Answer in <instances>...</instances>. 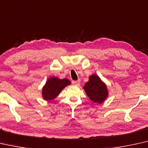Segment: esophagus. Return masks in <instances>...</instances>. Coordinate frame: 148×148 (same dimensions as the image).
<instances>
[{
    "label": "esophagus",
    "mask_w": 148,
    "mask_h": 148,
    "mask_svg": "<svg viewBox=\"0 0 148 148\" xmlns=\"http://www.w3.org/2000/svg\"><path fill=\"white\" fill-rule=\"evenodd\" d=\"M72 84L74 85H76V86H78L80 84V81H72Z\"/></svg>",
    "instance_id": "obj_1"
}]
</instances>
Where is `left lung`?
<instances>
[{"label":"left lung","mask_w":148,"mask_h":148,"mask_svg":"<svg viewBox=\"0 0 148 148\" xmlns=\"http://www.w3.org/2000/svg\"><path fill=\"white\" fill-rule=\"evenodd\" d=\"M83 88L88 98L94 103H102L108 96L106 84L96 74L91 75Z\"/></svg>","instance_id":"8db88e82"}]
</instances>
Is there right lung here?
Segmentation results:
<instances>
[{"mask_svg": "<svg viewBox=\"0 0 148 148\" xmlns=\"http://www.w3.org/2000/svg\"><path fill=\"white\" fill-rule=\"evenodd\" d=\"M70 84V81L67 78L60 79L54 76L50 77L42 90L43 99L46 101L53 100L59 95L64 88Z\"/></svg>", "mask_w": 148, "mask_h": 148, "instance_id": "add662e5", "label": "right lung"}]
</instances>
